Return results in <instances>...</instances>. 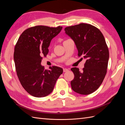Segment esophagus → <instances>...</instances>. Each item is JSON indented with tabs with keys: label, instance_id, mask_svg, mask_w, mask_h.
I'll use <instances>...</instances> for the list:
<instances>
[{
	"label": "esophagus",
	"instance_id": "esophagus-1",
	"mask_svg": "<svg viewBox=\"0 0 125 125\" xmlns=\"http://www.w3.org/2000/svg\"><path fill=\"white\" fill-rule=\"evenodd\" d=\"M69 71V70L68 69H66V68H63V73H65V72H67V71Z\"/></svg>",
	"mask_w": 125,
	"mask_h": 125
}]
</instances>
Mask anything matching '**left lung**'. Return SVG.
Masks as SVG:
<instances>
[{
    "label": "left lung",
    "instance_id": "8db88e82",
    "mask_svg": "<svg viewBox=\"0 0 125 125\" xmlns=\"http://www.w3.org/2000/svg\"><path fill=\"white\" fill-rule=\"evenodd\" d=\"M65 31L74 41L78 56L86 60L82 71L76 67L71 69L74 75L71 81L72 89L79 94L88 95L99 88L106 74L109 59L107 45L100 30L91 24L68 26Z\"/></svg>",
    "mask_w": 125,
    "mask_h": 125
}]
</instances>
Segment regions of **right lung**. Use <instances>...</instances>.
<instances>
[{
    "instance_id": "1",
    "label": "right lung",
    "mask_w": 125,
    "mask_h": 125,
    "mask_svg": "<svg viewBox=\"0 0 125 125\" xmlns=\"http://www.w3.org/2000/svg\"><path fill=\"white\" fill-rule=\"evenodd\" d=\"M62 28L44 25L28 28L15 46L13 57L18 77L23 88L33 96L42 97L50 94L62 73V68L52 66L46 70L41 64L43 56L48 54L51 40Z\"/></svg>"
}]
</instances>
